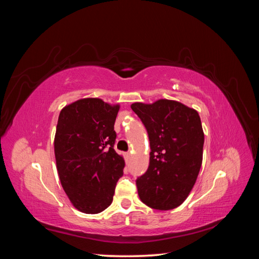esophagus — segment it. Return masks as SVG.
I'll list each match as a JSON object with an SVG mask.
<instances>
[{"label": "esophagus", "mask_w": 259, "mask_h": 259, "mask_svg": "<svg viewBox=\"0 0 259 259\" xmlns=\"http://www.w3.org/2000/svg\"><path fill=\"white\" fill-rule=\"evenodd\" d=\"M125 156H126L127 159H130V156H131V152H126V153H125Z\"/></svg>", "instance_id": "1"}]
</instances>
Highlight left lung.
I'll list each match as a JSON object with an SVG mask.
<instances>
[{"mask_svg":"<svg viewBox=\"0 0 259 259\" xmlns=\"http://www.w3.org/2000/svg\"><path fill=\"white\" fill-rule=\"evenodd\" d=\"M148 132L150 162L137 178L138 195L149 207L168 210L187 199L202 165L204 133L199 113L175 100L131 106Z\"/></svg>","mask_w":259,"mask_h":259,"instance_id":"8db88e82","label":"left lung"}]
</instances>
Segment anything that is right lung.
Returning <instances> with one entry per match:
<instances>
[{
	"label": "right lung",
	"instance_id": "add662e5",
	"mask_svg": "<svg viewBox=\"0 0 259 259\" xmlns=\"http://www.w3.org/2000/svg\"><path fill=\"white\" fill-rule=\"evenodd\" d=\"M119 105L84 98L60 111L54 140L62 188L73 206L97 214L112 203L124 159L113 149Z\"/></svg>",
	"mask_w": 259,
	"mask_h": 259
}]
</instances>
